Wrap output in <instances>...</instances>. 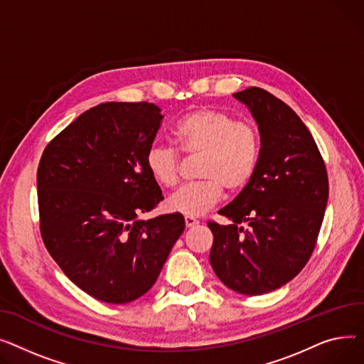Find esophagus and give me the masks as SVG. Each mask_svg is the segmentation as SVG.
<instances>
[{
	"label": "esophagus",
	"mask_w": 364,
	"mask_h": 364,
	"mask_svg": "<svg viewBox=\"0 0 364 364\" xmlns=\"http://www.w3.org/2000/svg\"><path fill=\"white\" fill-rule=\"evenodd\" d=\"M185 225H186V228H194L196 225H198V220H197V219H194V218L185 216Z\"/></svg>",
	"instance_id": "34e87169"
}]
</instances>
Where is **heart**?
Here are the masks:
<instances>
[{
    "label": "heart",
    "mask_w": 364,
    "mask_h": 364,
    "mask_svg": "<svg viewBox=\"0 0 364 364\" xmlns=\"http://www.w3.org/2000/svg\"><path fill=\"white\" fill-rule=\"evenodd\" d=\"M172 138L183 154L201 157L198 176L203 181L175 191L166 200L170 213L189 218L204 215L220 201L223 189L242 191L259 164L257 127L218 109L204 107L185 114L175 124ZM145 166L154 182L172 188L179 181L181 154L172 146L153 144L146 149Z\"/></svg>",
    "instance_id": "heart-1"
}]
</instances>
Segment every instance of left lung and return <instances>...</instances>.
I'll return each instance as SVG.
<instances>
[{
    "mask_svg": "<svg viewBox=\"0 0 364 364\" xmlns=\"http://www.w3.org/2000/svg\"><path fill=\"white\" fill-rule=\"evenodd\" d=\"M259 123L262 148L250 183L219 215L210 264L230 289L262 295L284 287L310 260L328 203V172L307 126L288 104L250 87L233 94ZM249 223L248 230L239 225Z\"/></svg>",
    "mask_w": 364,
    "mask_h": 364,
    "instance_id": "obj_1",
    "label": "left lung"
}]
</instances>
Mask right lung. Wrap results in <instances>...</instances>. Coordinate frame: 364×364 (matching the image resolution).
Instances as JSON below:
<instances>
[{"mask_svg": "<svg viewBox=\"0 0 364 364\" xmlns=\"http://www.w3.org/2000/svg\"><path fill=\"white\" fill-rule=\"evenodd\" d=\"M161 119L146 101L98 104L39 160L42 241L64 274L104 303H129L151 288L185 229L179 213L138 219L163 200L145 166Z\"/></svg>", "mask_w": 364, "mask_h": 364, "instance_id": "1", "label": "right lung"}]
</instances>
